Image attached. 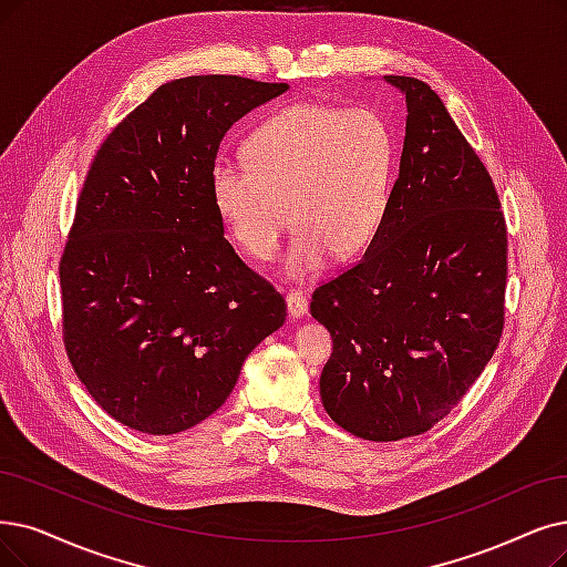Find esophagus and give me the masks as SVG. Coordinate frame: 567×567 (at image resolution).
Segmentation results:
<instances>
[{"instance_id":"obj_1","label":"esophagus","mask_w":567,"mask_h":567,"mask_svg":"<svg viewBox=\"0 0 567 567\" xmlns=\"http://www.w3.org/2000/svg\"><path fill=\"white\" fill-rule=\"evenodd\" d=\"M286 305H288V313L292 321H298V319H302V316H307L309 305H307V298L302 296V292H288Z\"/></svg>"}]
</instances>
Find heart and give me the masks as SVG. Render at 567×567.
Listing matches in <instances>:
<instances>
[{"instance_id": "1", "label": "heart", "mask_w": 567, "mask_h": 567, "mask_svg": "<svg viewBox=\"0 0 567 567\" xmlns=\"http://www.w3.org/2000/svg\"><path fill=\"white\" fill-rule=\"evenodd\" d=\"M244 161H216L212 195L244 254L271 260L290 220L288 281H311L332 254L365 248L389 205L395 144L372 109L300 102L265 118L244 142Z\"/></svg>"}]
</instances>
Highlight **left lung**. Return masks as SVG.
I'll use <instances>...</instances> for the list:
<instances>
[{
    "mask_svg": "<svg viewBox=\"0 0 567 567\" xmlns=\"http://www.w3.org/2000/svg\"><path fill=\"white\" fill-rule=\"evenodd\" d=\"M406 104L400 169L368 251L316 288L311 316L334 351L328 416L370 442L442 421L503 332L507 228L493 181L446 106L419 79L383 76Z\"/></svg>",
    "mask_w": 567,
    "mask_h": 567,
    "instance_id": "obj_1",
    "label": "left lung"
}]
</instances>
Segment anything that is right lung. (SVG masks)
I'll list each match as a JSON object with an SVG mask.
<instances>
[{"instance_id": "right-lung-1", "label": "right lung", "mask_w": 567, "mask_h": 567, "mask_svg": "<svg viewBox=\"0 0 567 567\" xmlns=\"http://www.w3.org/2000/svg\"><path fill=\"white\" fill-rule=\"evenodd\" d=\"M288 83L188 76L113 130L83 184L60 260L64 347L102 410L174 435L230 398L286 302L223 235L212 169L239 118Z\"/></svg>"}]
</instances>
